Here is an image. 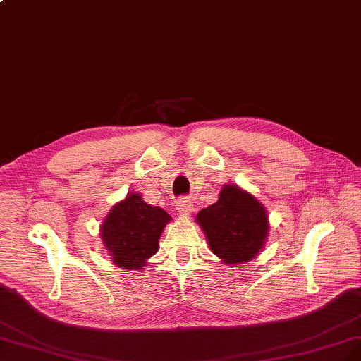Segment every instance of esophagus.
Returning <instances> with one entry per match:
<instances>
[{
  "instance_id": "obj_1",
  "label": "esophagus",
  "mask_w": 361,
  "mask_h": 361,
  "mask_svg": "<svg viewBox=\"0 0 361 361\" xmlns=\"http://www.w3.org/2000/svg\"><path fill=\"white\" fill-rule=\"evenodd\" d=\"M176 210L180 216H190L194 210V204L190 198H180L179 202H176Z\"/></svg>"
}]
</instances>
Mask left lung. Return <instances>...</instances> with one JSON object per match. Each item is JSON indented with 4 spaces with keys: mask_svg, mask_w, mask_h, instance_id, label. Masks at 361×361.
<instances>
[{
    "mask_svg": "<svg viewBox=\"0 0 361 361\" xmlns=\"http://www.w3.org/2000/svg\"><path fill=\"white\" fill-rule=\"evenodd\" d=\"M195 222L210 251L227 266L254 259L263 251L270 230L263 203L238 183L224 185L218 202L202 209Z\"/></svg>",
    "mask_w": 361,
    "mask_h": 361,
    "instance_id": "obj_1",
    "label": "left lung"
}]
</instances>
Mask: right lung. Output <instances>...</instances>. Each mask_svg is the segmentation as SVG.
<instances>
[{"label": "right lung", "instance_id": "add662e5", "mask_svg": "<svg viewBox=\"0 0 361 361\" xmlns=\"http://www.w3.org/2000/svg\"><path fill=\"white\" fill-rule=\"evenodd\" d=\"M170 221L164 209L147 204L142 194H127L100 226V238L111 263L134 271L143 269L158 252L159 238Z\"/></svg>", "mask_w": 361, "mask_h": 361}]
</instances>
